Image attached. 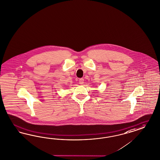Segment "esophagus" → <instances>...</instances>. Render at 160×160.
I'll list each match as a JSON object with an SVG mask.
<instances>
[{
    "label": "esophagus",
    "mask_w": 160,
    "mask_h": 160,
    "mask_svg": "<svg viewBox=\"0 0 160 160\" xmlns=\"http://www.w3.org/2000/svg\"><path fill=\"white\" fill-rule=\"evenodd\" d=\"M79 84H82L83 83H84V78H80L79 79Z\"/></svg>",
    "instance_id": "esophagus-1"
}]
</instances>
